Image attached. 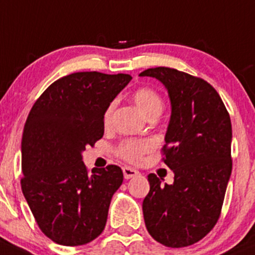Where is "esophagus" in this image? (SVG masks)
Returning <instances> with one entry per match:
<instances>
[{"label": "esophagus", "instance_id": "obj_1", "mask_svg": "<svg viewBox=\"0 0 255 255\" xmlns=\"http://www.w3.org/2000/svg\"><path fill=\"white\" fill-rule=\"evenodd\" d=\"M122 171H123V176H125L126 179H129L132 178V177H135L139 175V171H136L132 167H128V166H125V167L122 168Z\"/></svg>", "mask_w": 255, "mask_h": 255}]
</instances>
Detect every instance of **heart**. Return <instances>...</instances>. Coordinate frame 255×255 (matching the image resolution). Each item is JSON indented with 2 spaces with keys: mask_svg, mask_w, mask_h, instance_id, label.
I'll list each match as a JSON object with an SVG mask.
<instances>
[{
  "mask_svg": "<svg viewBox=\"0 0 255 255\" xmlns=\"http://www.w3.org/2000/svg\"><path fill=\"white\" fill-rule=\"evenodd\" d=\"M132 99L148 119L151 116H159L161 114L163 101L159 93L155 92L151 88H138L133 92ZM112 112H114V103L110 104L104 112V125L105 126L109 125L111 121ZM151 148L152 143L146 139H127L117 146V155L126 161L136 163L140 161L141 157L150 151Z\"/></svg>",
  "mask_w": 255,
  "mask_h": 255,
  "instance_id": "b5f03b06",
  "label": "heart"
}]
</instances>
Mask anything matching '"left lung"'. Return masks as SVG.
Instances as JSON below:
<instances>
[{
    "mask_svg": "<svg viewBox=\"0 0 255 255\" xmlns=\"http://www.w3.org/2000/svg\"><path fill=\"white\" fill-rule=\"evenodd\" d=\"M165 85L171 119L162 161L173 171V184L161 186L150 173L143 200L148 232L161 245L182 248L204 238L221 214L232 171L231 119L213 85L168 67L145 69Z\"/></svg>",
    "mask_w": 255,
    "mask_h": 255,
    "instance_id": "8db88e82",
    "label": "left lung"
}]
</instances>
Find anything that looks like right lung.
Returning a JSON list of instances; mask_svg holds the SVG:
<instances>
[{
    "mask_svg": "<svg viewBox=\"0 0 255 255\" xmlns=\"http://www.w3.org/2000/svg\"><path fill=\"white\" fill-rule=\"evenodd\" d=\"M132 77L77 72L62 77L31 107L21 138V191L37 226L62 246L92 242L105 229L116 165L93 168L82 152L104 135V112Z\"/></svg>",
    "mask_w": 255,
    "mask_h": 255,
    "instance_id": "obj_1",
    "label": "right lung"
}]
</instances>
